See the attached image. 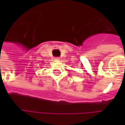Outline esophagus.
Segmentation results:
<instances>
[{
	"mask_svg": "<svg viewBox=\"0 0 125 125\" xmlns=\"http://www.w3.org/2000/svg\"><path fill=\"white\" fill-rule=\"evenodd\" d=\"M54 60H60V58H58V57H55V58H54Z\"/></svg>",
	"mask_w": 125,
	"mask_h": 125,
	"instance_id": "esophagus-1",
	"label": "esophagus"
}]
</instances>
